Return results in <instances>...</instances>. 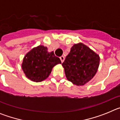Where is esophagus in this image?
<instances>
[{"instance_id": "obj_1", "label": "esophagus", "mask_w": 120, "mask_h": 120, "mask_svg": "<svg viewBox=\"0 0 120 120\" xmlns=\"http://www.w3.org/2000/svg\"><path fill=\"white\" fill-rule=\"evenodd\" d=\"M59 58H60V59H61V61L62 62H63L64 61V59H65V58H64V56H61Z\"/></svg>"}]
</instances>
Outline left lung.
Instances as JSON below:
<instances>
[{
  "label": "left lung",
  "mask_w": 120,
  "mask_h": 120,
  "mask_svg": "<svg viewBox=\"0 0 120 120\" xmlns=\"http://www.w3.org/2000/svg\"><path fill=\"white\" fill-rule=\"evenodd\" d=\"M99 63V55L83 43H79L73 45L62 65L67 80L74 85L82 86L95 76Z\"/></svg>",
  "instance_id": "left-lung-1"
}]
</instances>
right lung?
Returning a JSON list of instances; mask_svg holds the SVG:
<instances>
[{
	"mask_svg": "<svg viewBox=\"0 0 120 120\" xmlns=\"http://www.w3.org/2000/svg\"><path fill=\"white\" fill-rule=\"evenodd\" d=\"M58 64H61V61L53 52H49L47 47L40 45L26 53L22 67L26 77L33 82H40L47 79L53 67Z\"/></svg>",
	"mask_w": 120,
	"mask_h": 120,
	"instance_id": "add662e5",
	"label": "right lung"
}]
</instances>
